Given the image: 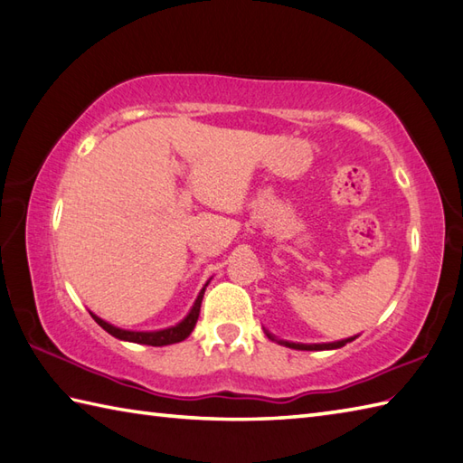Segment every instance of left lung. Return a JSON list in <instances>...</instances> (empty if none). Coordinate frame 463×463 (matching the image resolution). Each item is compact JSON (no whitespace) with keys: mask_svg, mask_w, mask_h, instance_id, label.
Listing matches in <instances>:
<instances>
[{"mask_svg":"<svg viewBox=\"0 0 463 463\" xmlns=\"http://www.w3.org/2000/svg\"><path fill=\"white\" fill-rule=\"evenodd\" d=\"M354 338L340 340V342H330V344H294V342H282L284 346L294 348V350H332V348H342L344 344L352 342Z\"/></svg>","mask_w":463,"mask_h":463,"instance_id":"left-lung-1","label":"left lung"}]
</instances>
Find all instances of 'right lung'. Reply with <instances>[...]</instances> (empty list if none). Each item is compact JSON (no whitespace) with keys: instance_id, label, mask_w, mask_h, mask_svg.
<instances>
[{"instance_id":"right-lung-1","label":"right lung","mask_w":463,"mask_h":463,"mask_svg":"<svg viewBox=\"0 0 463 463\" xmlns=\"http://www.w3.org/2000/svg\"><path fill=\"white\" fill-rule=\"evenodd\" d=\"M203 294L204 288L201 290L199 298L194 300V307L191 308L189 317H186L183 322L176 324L173 328H166V330H156V332H129V330H121V328H115L111 324H107L105 320L97 318L95 314H91L93 320L99 324V326L109 332L111 336L119 338V340H127V342H137V344H146V346H166V344H175V342H181L184 340L189 334L193 332L196 320H199V312H201V302H203Z\"/></svg>"}]
</instances>
